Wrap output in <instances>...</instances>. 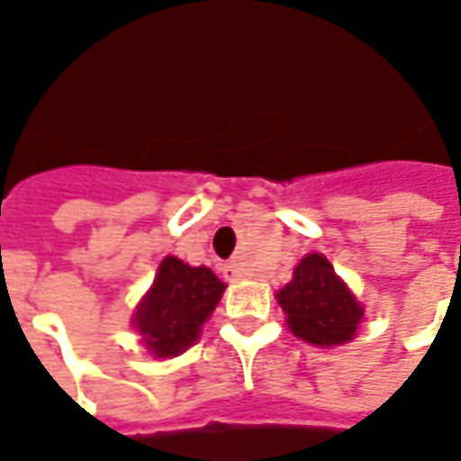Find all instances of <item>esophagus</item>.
I'll use <instances>...</instances> for the list:
<instances>
[{
	"mask_svg": "<svg viewBox=\"0 0 461 461\" xmlns=\"http://www.w3.org/2000/svg\"><path fill=\"white\" fill-rule=\"evenodd\" d=\"M224 278H227V281H241L244 274H241V268L237 264H227L224 266Z\"/></svg>",
	"mask_w": 461,
	"mask_h": 461,
	"instance_id": "34e87169",
	"label": "esophagus"
}]
</instances>
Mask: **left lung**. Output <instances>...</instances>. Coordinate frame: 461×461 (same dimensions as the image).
I'll list each match as a JSON object with an SVG mask.
<instances>
[{
    "mask_svg": "<svg viewBox=\"0 0 461 461\" xmlns=\"http://www.w3.org/2000/svg\"><path fill=\"white\" fill-rule=\"evenodd\" d=\"M276 298L288 315L293 335L315 347L352 342L364 320L361 303L322 254L303 258L293 271V281Z\"/></svg>",
    "mask_w": 461,
    "mask_h": 461,
    "instance_id": "obj_1",
    "label": "left lung"
}]
</instances>
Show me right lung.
Segmentation results:
<instances>
[{
  "mask_svg": "<svg viewBox=\"0 0 461 461\" xmlns=\"http://www.w3.org/2000/svg\"><path fill=\"white\" fill-rule=\"evenodd\" d=\"M224 288L227 285L207 266L166 257L156 281L134 310L131 325L153 357H178L197 342L200 327L212 315Z\"/></svg>",
  "mask_w": 461,
  "mask_h": 461,
  "instance_id": "obj_1",
  "label": "right lung"
}]
</instances>
